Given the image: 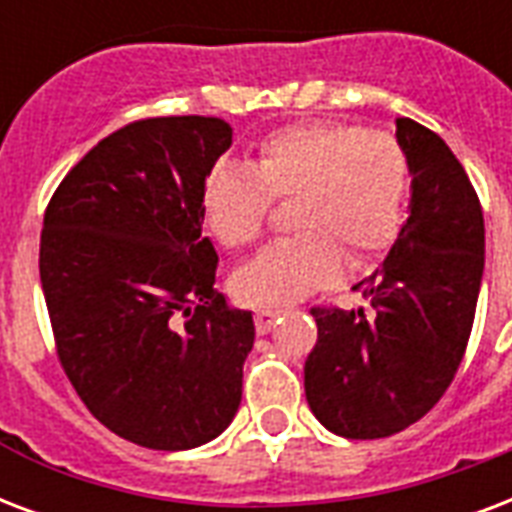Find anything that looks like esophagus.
Instances as JSON below:
<instances>
[{"instance_id": "34e87169", "label": "esophagus", "mask_w": 512, "mask_h": 512, "mask_svg": "<svg viewBox=\"0 0 512 512\" xmlns=\"http://www.w3.org/2000/svg\"><path fill=\"white\" fill-rule=\"evenodd\" d=\"M276 319H279V311H271V308H257V311H255L257 333H260V335L268 333Z\"/></svg>"}]
</instances>
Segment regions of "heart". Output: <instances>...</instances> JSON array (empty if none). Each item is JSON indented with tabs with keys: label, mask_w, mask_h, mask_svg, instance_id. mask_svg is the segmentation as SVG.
Here are the masks:
<instances>
[{
	"label": "heart",
	"mask_w": 512,
	"mask_h": 512,
	"mask_svg": "<svg viewBox=\"0 0 512 512\" xmlns=\"http://www.w3.org/2000/svg\"><path fill=\"white\" fill-rule=\"evenodd\" d=\"M408 155L386 131L343 123H300L260 144L249 166H222L206 179L204 217L222 247L263 239L273 201H292L290 228L241 268L236 292L279 306L335 282L349 255L354 268L392 247L408 201Z\"/></svg>",
	"instance_id": "1"
}]
</instances>
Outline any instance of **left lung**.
<instances>
[{
    "mask_svg": "<svg viewBox=\"0 0 512 512\" xmlns=\"http://www.w3.org/2000/svg\"><path fill=\"white\" fill-rule=\"evenodd\" d=\"M413 174L395 247L354 290L370 308L314 306L306 400L330 432L389 438L427 416L454 381L483 276V212L462 163L435 131L397 117Z\"/></svg>",
    "mask_w": 512,
    "mask_h": 512,
    "instance_id": "8db88e82",
    "label": "left lung"
}]
</instances>
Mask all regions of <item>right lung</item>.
Masks as SVG:
<instances>
[{
  "instance_id": "obj_1",
  "label": "right lung",
  "mask_w": 512,
  "mask_h": 512,
  "mask_svg": "<svg viewBox=\"0 0 512 512\" xmlns=\"http://www.w3.org/2000/svg\"><path fill=\"white\" fill-rule=\"evenodd\" d=\"M233 142L220 117H144L101 139L56 187L39 279L74 392L136 446L185 451L241 403L252 314L228 308L204 233V185Z\"/></svg>"
}]
</instances>
